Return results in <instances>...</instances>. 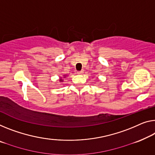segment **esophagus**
<instances>
[{
    "label": "esophagus",
    "mask_w": 155,
    "mask_h": 155,
    "mask_svg": "<svg viewBox=\"0 0 155 155\" xmlns=\"http://www.w3.org/2000/svg\"><path fill=\"white\" fill-rule=\"evenodd\" d=\"M77 73L78 74H82L83 71H77Z\"/></svg>",
    "instance_id": "34e87169"
}]
</instances>
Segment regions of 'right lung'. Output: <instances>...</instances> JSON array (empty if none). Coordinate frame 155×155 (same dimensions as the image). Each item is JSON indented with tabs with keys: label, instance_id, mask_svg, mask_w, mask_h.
I'll use <instances>...</instances> for the list:
<instances>
[{
	"label": "right lung",
	"instance_id": "obj_1",
	"mask_svg": "<svg viewBox=\"0 0 155 155\" xmlns=\"http://www.w3.org/2000/svg\"><path fill=\"white\" fill-rule=\"evenodd\" d=\"M59 81H60V82H62V81H63V80H61H61H59Z\"/></svg>",
	"mask_w": 155,
	"mask_h": 155
}]
</instances>
